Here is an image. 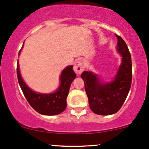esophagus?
<instances>
[{
	"instance_id": "1",
	"label": "esophagus",
	"mask_w": 149,
	"mask_h": 149,
	"mask_svg": "<svg viewBox=\"0 0 149 149\" xmlns=\"http://www.w3.org/2000/svg\"><path fill=\"white\" fill-rule=\"evenodd\" d=\"M73 70H74L75 73L78 75H80V73L83 72V70H84V65H83V61H77L74 64Z\"/></svg>"
}]
</instances>
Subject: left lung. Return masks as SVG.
Here are the masks:
<instances>
[{
	"label": "left lung",
	"mask_w": 149,
	"mask_h": 149,
	"mask_svg": "<svg viewBox=\"0 0 149 149\" xmlns=\"http://www.w3.org/2000/svg\"><path fill=\"white\" fill-rule=\"evenodd\" d=\"M116 36L118 38L116 49L122 60L113 78L103 82L92 71H85L81 74L89 106L98 115H111L118 111L130 90L132 77L130 53L123 39L118 35Z\"/></svg>",
	"instance_id": "left-lung-1"
}]
</instances>
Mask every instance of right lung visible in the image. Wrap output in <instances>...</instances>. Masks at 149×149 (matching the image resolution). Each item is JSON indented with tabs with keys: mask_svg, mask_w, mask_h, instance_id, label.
Here are the masks:
<instances>
[{
	"mask_svg": "<svg viewBox=\"0 0 149 149\" xmlns=\"http://www.w3.org/2000/svg\"><path fill=\"white\" fill-rule=\"evenodd\" d=\"M22 50V49H21ZM21 50L19 52V55ZM17 74L25 98L35 111L45 116H54L61 113L66 109V98L69 94L70 86L76 75L73 70V66H66L63 69L59 77V87L52 93H40L32 90L22 78L20 73L19 61L17 66Z\"/></svg>",
	"mask_w": 149,
	"mask_h": 149,
	"instance_id": "obj_1",
	"label": "right lung"
}]
</instances>
